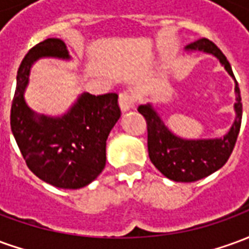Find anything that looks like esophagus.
Listing matches in <instances>:
<instances>
[{
	"label": "esophagus",
	"mask_w": 249,
	"mask_h": 249,
	"mask_svg": "<svg viewBox=\"0 0 249 249\" xmlns=\"http://www.w3.org/2000/svg\"><path fill=\"white\" fill-rule=\"evenodd\" d=\"M119 105L123 112H126V110H129V109L133 108V105H135V97H133L129 92L120 93Z\"/></svg>",
	"instance_id": "esophagus-1"
}]
</instances>
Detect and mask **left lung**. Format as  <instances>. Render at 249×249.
Listing matches in <instances>:
<instances>
[{
	"instance_id": "obj_1",
	"label": "left lung",
	"mask_w": 249,
	"mask_h": 249,
	"mask_svg": "<svg viewBox=\"0 0 249 249\" xmlns=\"http://www.w3.org/2000/svg\"><path fill=\"white\" fill-rule=\"evenodd\" d=\"M185 51L204 52L207 54H212L235 80L227 57L212 41L200 38L185 46ZM235 84V121L228 133L219 139H183L169 130L152 104L148 103L137 108L146 120L149 159L165 178L180 183L197 181L216 172L230 159L237 140L243 116L240 89L236 80Z\"/></svg>"
}]
</instances>
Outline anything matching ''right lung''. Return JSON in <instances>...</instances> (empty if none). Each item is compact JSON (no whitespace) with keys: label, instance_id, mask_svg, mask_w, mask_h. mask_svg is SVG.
Returning <instances> with one entry per match:
<instances>
[{"label":"right lung","instance_id":"1","mask_svg":"<svg viewBox=\"0 0 249 249\" xmlns=\"http://www.w3.org/2000/svg\"><path fill=\"white\" fill-rule=\"evenodd\" d=\"M71 60L65 42L48 38L32 48L17 71L10 126L26 165L62 189L87 187L103 172L107 139L121 116L116 93H82L62 116L36 113L25 101L30 69L40 58Z\"/></svg>","mask_w":249,"mask_h":249}]
</instances>
